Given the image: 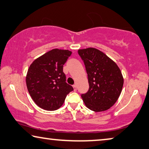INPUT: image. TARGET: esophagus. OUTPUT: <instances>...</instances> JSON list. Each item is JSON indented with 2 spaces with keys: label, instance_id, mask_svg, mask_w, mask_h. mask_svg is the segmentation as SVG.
<instances>
[{
  "label": "esophagus",
  "instance_id": "34e87169",
  "mask_svg": "<svg viewBox=\"0 0 149 149\" xmlns=\"http://www.w3.org/2000/svg\"><path fill=\"white\" fill-rule=\"evenodd\" d=\"M73 88H74V90L75 91V92H76V91H77V86L74 85V86H73Z\"/></svg>",
  "mask_w": 149,
  "mask_h": 149
}]
</instances>
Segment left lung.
<instances>
[{
	"instance_id": "obj_1",
	"label": "left lung",
	"mask_w": 149,
	"mask_h": 149,
	"mask_svg": "<svg viewBox=\"0 0 149 149\" xmlns=\"http://www.w3.org/2000/svg\"><path fill=\"white\" fill-rule=\"evenodd\" d=\"M88 74L89 90L81 97L86 107L94 112L109 109L123 90L124 79L115 62L97 49L78 50Z\"/></svg>"
}]
</instances>
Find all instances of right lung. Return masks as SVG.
Instances as JSON below:
<instances>
[{
  "instance_id": "1",
  "label": "right lung",
  "mask_w": 149,
  "mask_h": 149,
  "mask_svg": "<svg viewBox=\"0 0 149 149\" xmlns=\"http://www.w3.org/2000/svg\"><path fill=\"white\" fill-rule=\"evenodd\" d=\"M72 55L69 50L54 49L31 64L26 76L28 92L39 107L49 111L59 109L67 95L74 90L65 82L63 67Z\"/></svg>"
}]
</instances>
